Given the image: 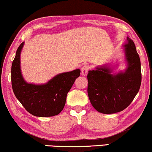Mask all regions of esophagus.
Instances as JSON below:
<instances>
[{"label": "esophagus", "instance_id": "1", "mask_svg": "<svg viewBox=\"0 0 152 152\" xmlns=\"http://www.w3.org/2000/svg\"><path fill=\"white\" fill-rule=\"evenodd\" d=\"M88 70H89V66L85 64V65H83L81 68V74L83 75V76H86V75L88 74Z\"/></svg>", "mask_w": 152, "mask_h": 152}]
</instances>
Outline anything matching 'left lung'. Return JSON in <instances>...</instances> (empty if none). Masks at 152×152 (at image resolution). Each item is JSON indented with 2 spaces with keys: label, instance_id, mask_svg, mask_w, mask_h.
<instances>
[{
  "label": "left lung",
  "instance_id": "obj_1",
  "mask_svg": "<svg viewBox=\"0 0 152 152\" xmlns=\"http://www.w3.org/2000/svg\"><path fill=\"white\" fill-rule=\"evenodd\" d=\"M123 47L126 69L115 73V66L104 64L88 71L87 76L91 104L102 114L123 111L129 106L140 88L141 62L135 44L127 37Z\"/></svg>",
  "mask_w": 152,
  "mask_h": 152
}]
</instances>
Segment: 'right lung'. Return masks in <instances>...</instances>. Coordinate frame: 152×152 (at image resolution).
Here are the masks:
<instances>
[{"mask_svg":"<svg viewBox=\"0 0 152 152\" xmlns=\"http://www.w3.org/2000/svg\"><path fill=\"white\" fill-rule=\"evenodd\" d=\"M24 42L19 46L11 66L12 88L15 97L28 112L39 117L58 115L64 109L68 92L80 76V69L57 74L47 83L35 84L25 81L20 69V53Z\"/></svg>","mask_w":152,"mask_h":152,"instance_id":"add662e5","label":"right lung"}]
</instances>
